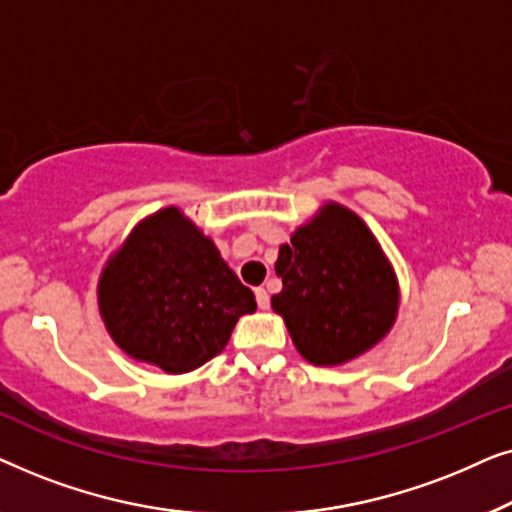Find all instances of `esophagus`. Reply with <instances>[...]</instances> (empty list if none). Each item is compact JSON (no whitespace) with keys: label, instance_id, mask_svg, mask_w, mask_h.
Returning <instances> with one entry per match:
<instances>
[{"label":"esophagus","instance_id":"34e87169","mask_svg":"<svg viewBox=\"0 0 512 512\" xmlns=\"http://www.w3.org/2000/svg\"><path fill=\"white\" fill-rule=\"evenodd\" d=\"M254 293H256V303H258V307H261V310H268V307H270L268 291H265L263 286H258V289H256Z\"/></svg>","mask_w":512,"mask_h":512}]
</instances>
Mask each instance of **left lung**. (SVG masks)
Masks as SVG:
<instances>
[{
  "instance_id": "left-lung-1",
  "label": "left lung",
  "mask_w": 512,
  "mask_h": 512,
  "mask_svg": "<svg viewBox=\"0 0 512 512\" xmlns=\"http://www.w3.org/2000/svg\"><path fill=\"white\" fill-rule=\"evenodd\" d=\"M282 291L272 310L312 366H342L387 338L401 289L394 265L359 214L324 202L279 247Z\"/></svg>"
}]
</instances>
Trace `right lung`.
<instances>
[{"instance_id": "obj_1", "label": "right lung", "mask_w": 512, "mask_h": 512, "mask_svg": "<svg viewBox=\"0 0 512 512\" xmlns=\"http://www.w3.org/2000/svg\"><path fill=\"white\" fill-rule=\"evenodd\" d=\"M97 305L111 340L130 359L170 375L191 373L228 345L256 298L179 207L137 223L104 263Z\"/></svg>"}]
</instances>
